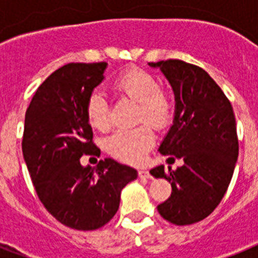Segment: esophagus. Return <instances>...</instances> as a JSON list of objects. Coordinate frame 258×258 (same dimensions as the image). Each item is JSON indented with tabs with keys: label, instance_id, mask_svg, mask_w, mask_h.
I'll use <instances>...</instances> for the list:
<instances>
[{
	"label": "esophagus",
	"instance_id": "1",
	"mask_svg": "<svg viewBox=\"0 0 258 258\" xmlns=\"http://www.w3.org/2000/svg\"><path fill=\"white\" fill-rule=\"evenodd\" d=\"M139 176L141 177V179H152L151 173H149V171H147V169H140Z\"/></svg>",
	"mask_w": 258,
	"mask_h": 258
}]
</instances>
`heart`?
<instances>
[{
	"instance_id": "obj_1",
	"label": "heart",
	"mask_w": 258,
	"mask_h": 258,
	"mask_svg": "<svg viewBox=\"0 0 258 258\" xmlns=\"http://www.w3.org/2000/svg\"><path fill=\"white\" fill-rule=\"evenodd\" d=\"M111 90L117 95L137 102V119L148 121L155 127H164L173 114V102L169 95L160 90V83L152 74L141 69L122 71L111 82ZM86 113L91 126L106 131L109 106L101 94H91L87 99ZM155 143V135L149 125L144 123L135 129L118 131L107 140L110 155L126 163H141Z\"/></svg>"
}]
</instances>
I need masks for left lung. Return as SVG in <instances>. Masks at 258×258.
<instances>
[{
  "label": "left lung",
  "instance_id": "left-lung-1",
  "mask_svg": "<svg viewBox=\"0 0 258 258\" xmlns=\"http://www.w3.org/2000/svg\"><path fill=\"white\" fill-rule=\"evenodd\" d=\"M160 69L175 95L172 125L159 152L183 165L167 173L164 165L151 169L172 187L157 210L165 221L192 225L215 210L230 184L238 159V139L230 102L214 79L201 67L181 60L148 63Z\"/></svg>",
  "mask_w": 258,
  "mask_h": 258
}]
</instances>
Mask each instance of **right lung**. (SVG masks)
<instances>
[{
	"label": "right lung",
	"mask_w": 258,
	"mask_h": 258,
	"mask_svg": "<svg viewBox=\"0 0 258 258\" xmlns=\"http://www.w3.org/2000/svg\"><path fill=\"white\" fill-rule=\"evenodd\" d=\"M107 63H70L40 85L25 113L23 156L49 214L75 230H95L115 215L121 191L137 171L113 159L93 168L83 155H99L86 105L105 79Z\"/></svg>",
	"instance_id": "obj_1"
}]
</instances>
